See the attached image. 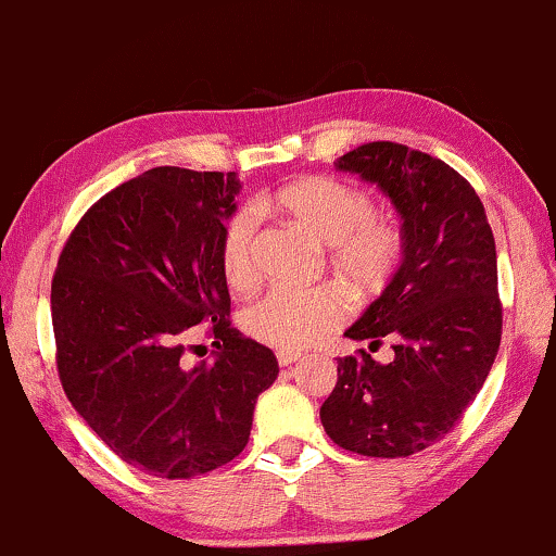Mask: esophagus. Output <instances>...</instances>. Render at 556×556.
<instances>
[{"label":"esophagus","mask_w":556,"mask_h":556,"mask_svg":"<svg viewBox=\"0 0 556 556\" xmlns=\"http://www.w3.org/2000/svg\"><path fill=\"white\" fill-rule=\"evenodd\" d=\"M278 366L280 368H289V366H293V363L296 361H301V355L299 353H289V351H278Z\"/></svg>","instance_id":"esophagus-1"}]
</instances>
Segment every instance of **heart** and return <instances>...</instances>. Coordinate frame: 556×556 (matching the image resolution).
I'll use <instances>...</instances> for the list:
<instances>
[{
  "label": "heart",
  "mask_w": 556,
  "mask_h": 556,
  "mask_svg": "<svg viewBox=\"0 0 556 556\" xmlns=\"http://www.w3.org/2000/svg\"><path fill=\"white\" fill-rule=\"evenodd\" d=\"M257 211H276L319 244L330 247V265L358 293L379 291L402 263L404 239L392 218L374 214L371 195L338 177H299L257 198ZM257 211L244 205L226 218L222 273L231 289L257 276ZM348 301L338 289L270 291L244 309V330L278 351H306L345 319Z\"/></svg>",
  "instance_id": "1"
}]
</instances>
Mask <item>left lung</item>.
Here are the masks:
<instances>
[{"label": "left lung", "mask_w": 556, "mask_h": 556, "mask_svg": "<svg viewBox=\"0 0 556 556\" xmlns=\"http://www.w3.org/2000/svg\"><path fill=\"white\" fill-rule=\"evenodd\" d=\"M379 185L402 216L404 257L379 299L345 338L394 358L338 361L321 404L327 435L374 458L420 454L454 430L488 379L503 338L497 252L484 205L454 167L394 141H371L338 162Z\"/></svg>", "instance_id": "8db88e82"}]
</instances>
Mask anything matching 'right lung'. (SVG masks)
<instances>
[{
    "label": "right lung",
    "instance_id": "1",
    "mask_svg": "<svg viewBox=\"0 0 556 556\" xmlns=\"http://www.w3.org/2000/svg\"><path fill=\"white\" fill-rule=\"evenodd\" d=\"M235 173L154 167L100 198L61 250L51 283L56 368L72 407L131 467L190 479L237 458L257 396L278 379L244 338L222 273ZM210 325L211 364L184 366L190 326Z\"/></svg>",
    "mask_w": 556,
    "mask_h": 556
}]
</instances>
